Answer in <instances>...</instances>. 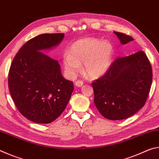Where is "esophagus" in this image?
Listing matches in <instances>:
<instances>
[{"instance_id": "obj_1", "label": "esophagus", "mask_w": 159, "mask_h": 159, "mask_svg": "<svg viewBox=\"0 0 159 159\" xmlns=\"http://www.w3.org/2000/svg\"><path fill=\"white\" fill-rule=\"evenodd\" d=\"M83 85V82L82 81V80H78L76 82H75V85L77 86V87H81Z\"/></svg>"}]
</instances>
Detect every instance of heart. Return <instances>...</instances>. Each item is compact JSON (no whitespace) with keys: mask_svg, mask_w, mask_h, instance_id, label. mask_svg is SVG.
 Here are the masks:
<instances>
[{"mask_svg":"<svg viewBox=\"0 0 159 159\" xmlns=\"http://www.w3.org/2000/svg\"><path fill=\"white\" fill-rule=\"evenodd\" d=\"M114 48L111 43L95 38H86L71 45L64 54L63 62L67 74L74 76L84 63L85 73L98 78L108 71L111 64Z\"/></svg>","mask_w":159,"mask_h":159,"instance_id":"heart-1","label":"heart"}]
</instances>
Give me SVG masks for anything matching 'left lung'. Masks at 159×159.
<instances>
[{
  "label": "left lung",
  "instance_id": "obj_1",
  "mask_svg": "<svg viewBox=\"0 0 159 159\" xmlns=\"http://www.w3.org/2000/svg\"><path fill=\"white\" fill-rule=\"evenodd\" d=\"M121 44L133 41L131 36L114 32ZM152 69L143 51L118 57L105 74L94 80V103L109 120H123L144 107L152 83Z\"/></svg>",
  "mask_w": 159,
  "mask_h": 159
}]
</instances>
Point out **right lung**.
I'll return each mask as SVG.
<instances>
[{
	"label": "right lung",
	"mask_w": 159,
	"mask_h": 159,
	"mask_svg": "<svg viewBox=\"0 0 159 159\" xmlns=\"http://www.w3.org/2000/svg\"><path fill=\"white\" fill-rule=\"evenodd\" d=\"M64 34H44L28 41L10 66L8 87L21 115L37 123H50L61 114L74 90L61 75L58 61L41 52L57 45Z\"/></svg>",
	"instance_id": "obj_1"
}]
</instances>
